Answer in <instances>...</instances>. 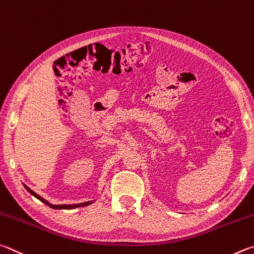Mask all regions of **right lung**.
Masks as SVG:
<instances>
[{"label":"right lung","mask_w":254,"mask_h":254,"mask_svg":"<svg viewBox=\"0 0 254 254\" xmlns=\"http://www.w3.org/2000/svg\"><path fill=\"white\" fill-rule=\"evenodd\" d=\"M23 185H24L25 190H28V192H29L31 195H33L34 197H37V198H38V199H40V201H41L42 203L46 204V205L50 206V207H52V208H55V210H62V208H64V210H72V208H75V207H81V206L90 205V204H92L93 202H95V201H88V202H83V203H79V204H71V205H66V204H62V205H55V204L49 203V202L47 201V199H44L43 197L40 196L39 194H37L35 192H33V190H31L30 188H28V186H26L25 184H23Z\"/></svg>","instance_id":"obj_1"}]
</instances>
